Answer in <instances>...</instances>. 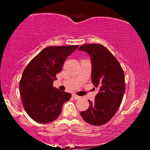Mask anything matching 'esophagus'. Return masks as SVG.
<instances>
[{
    "label": "esophagus",
    "instance_id": "34e87169",
    "mask_svg": "<svg viewBox=\"0 0 150 150\" xmlns=\"http://www.w3.org/2000/svg\"><path fill=\"white\" fill-rule=\"evenodd\" d=\"M73 97L74 99H76V100H80V99H81V97H79V96L76 95V94H73Z\"/></svg>",
    "mask_w": 150,
    "mask_h": 150
}]
</instances>
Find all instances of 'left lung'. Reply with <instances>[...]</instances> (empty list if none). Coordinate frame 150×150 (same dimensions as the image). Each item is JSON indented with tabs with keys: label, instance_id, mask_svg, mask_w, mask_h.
<instances>
[{
	"label": "left lung",
	"instance_id": "8db88e82",
	"mask_svg": "<svg viewBox=\"0 0 150 150\" xmlns=\"http://www.w3.org/2000/svg\"><path fill=\"white\" fill-rule=\"evenodd\" d=\"M79 51L87 53L92 63V82L99 89L89 107L81 111L83 120L93 125H104L112 118L119 108L125 84L119 62L105 46L99 44L81 46Z\"/></svg>",
	"mask_w": 150,
	"mask_h": 150
}]
</instances>
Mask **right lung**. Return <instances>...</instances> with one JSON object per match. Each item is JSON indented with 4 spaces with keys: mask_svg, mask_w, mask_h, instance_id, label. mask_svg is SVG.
<instances>
[{
    "mask_svg": "<svg viewBox=\"0 0 150 150\" xmlns=\"http://www.w3.org/2000/svg\"><path fill=\"white\" fill-rule=\"evenodd\" d=\"M79 46H49L26 66L20 82V92L26 112L39 123H49L59 116L70 93L53 87L68 56Z\"/></svg>",
    "mask_w": 150,
    "mask_h": 150,
    "instance_id": "obj_1",
    "label": "right lung"
}]
</instances>
